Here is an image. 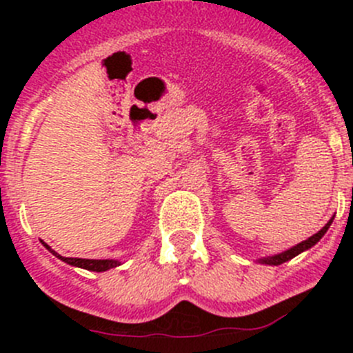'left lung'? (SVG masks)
Here are the masks:
<instances>
[{
  "instance_id": "8db88e82",
  "label": "left lung",
  "mask_w": 353,
  "mask_h": 353,
  "mask_svg": "<svg viewBox=\"0 0 353 353\" xmlns=\"http://www.w3.org/2000/svg\"><path fill=\"white\" fill-rule=\"evenodd\" d=\"M333 219H334V216H331V220H330V222L326 223V225L323 227V229L319 230V232H316L314 236H311V237H309V239L302 241V243H299L297 245H294V248L287 249V251L280 252V254H275V256H268V258H259L258 261H259V263H263V265H272V266H276V265H282V263L288 261V259L295 258V256H297V254H301V252L307 251L309 248H312V245H314L316 243H319V239H321V237L325 236V234H326V230L330 229L331 222H333Z\"/></svg>"
}]
</instances>
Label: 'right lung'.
Returning a JSON list of instances; mask_svg holds the SVG:
<instances>
[{
    "instance_id": "obj_1",
    "label": "right lung",
    "mask_w": 353,
    "mask_h": 353,
    "mask_svg": "<svg viewBox=\"0 0 353 353\" xmlns=\"http://www.w3.org/2000/svg\"><path fill=\"white\" fill-rule=\"evenodd\" d=\"M44 244V243H42ZM46 248L49 249V251L52 252V254L56 256V258H59L61 261L68 263V265L71 266H78V268H83V270H88V272H105V270H110V268H116V266H119L121 263L116 261V259H81V258H65V256L58 254L56 251H52L51 248H49L48 244H44Z\"/></svg>"
}]
</instances>
